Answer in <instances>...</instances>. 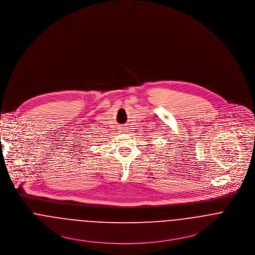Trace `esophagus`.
<instances>
[{"mask_svg": "<svg viewBox=\"0 0 255 255\" xmlns=\"http://www.w3.org/2000/svg\"><path fill=\"white\" fill-rule=\"evenodd\" d=\"M122 128H125V127H122ZM123 130H125V129H123Z\"/></svg>", "mask_w": 255, "mask_h": 255, "instance_id": "obj_1", "label": "esophagus"}]
</instances>
